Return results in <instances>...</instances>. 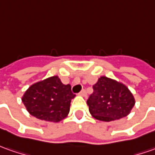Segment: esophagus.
I'll list each match as a JSON object with an SVG mask.
<instances>
[{"mask_svg":"<svg viewBox=\"0 0 155 155\" xmlns=\"http://www.w3.org/2000/svg\"><path fill=\"white\" fill-rule=\"evenodd\" d=\"M79 94L81 96H84V97H86V95H87V94H86V90L85 89H83L82 91L80 92Z\"/></svg>","mask_w":155,"mask_h":155,"instance_id":"34e87169","label":"esophagus"}]
</instances>
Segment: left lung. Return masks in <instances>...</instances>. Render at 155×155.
Wrapping results in <instances>:
<instances>
[{
    "label": "left lung",
    "instance_id": "left-lung-1",
    "mask_svg": "<svg viewBox=\"0 0 155 155\" xmlns=\"http://www.w3.org/2000/svg\"><path fill=\"white\" fill-rule=\"evenodd\" d=\"M87 104L95 119L111 121L128 115L135 104L133 94L124 84L101 77L93 86Z\"/></svg>",
    "mask_w": 155,
    "mask_h": 155
}]
</instances>
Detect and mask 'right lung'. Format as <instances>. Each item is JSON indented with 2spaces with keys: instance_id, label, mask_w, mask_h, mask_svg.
I'll use <instances>...</instances> for the list:
<instances>
[{
  "instance_id": "1",
  "label": "right lung",
  "mask_w": 155,
  "mask_h": 155,
  "mask_svg": "<svg viewBox=\"0 0 155 155\" xmlns=\"http://www.w3.org/2000/svg\"><path fill=\"white\" fill-rule=\"evenodd\" d=\"M75 96L70 84L65 85L57 76H54L30 86L22 100L32 116L58 122L69 113L71 100Z\"/></svg>"
}]
</instances>
